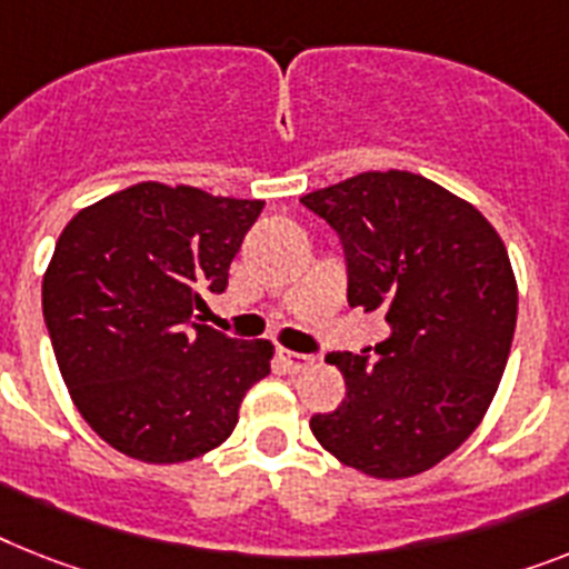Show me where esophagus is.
Masks as SVG:
<instances>
[{"mask_svg": "<svg viewBox=\"0 0 569 569\" xmlns=\"http://www.w3.org/2000/svg\"><path fill=\"white\" fill-rule=\"evenodd\" d=\"M276 358H279V363L284 366L288 372H302V369L313 366L311 355H299V351H290V349H279L276 351Z\"/></svg>", "mask_w": 569, "mask_h": 569, "instance_id": "esophagus-1", "label": "esophagus"}]
</instances>
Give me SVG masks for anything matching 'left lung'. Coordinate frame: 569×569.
<instances>
[{
	"instance_id": "obj_1",
	"label": "left lung",
	"mask_w": 569,
	"mask_h": 569,
	"mask_svg": "<svg viewBox=\"0 0 569 569\" xmlns=\"http://www.w3.org/2000/svg\"><path fill=\"white\" fill-rule=\"evenodd\" d=\"M302 206L340 234L351 308L392 328L375 363L328 355L346 398L313 416V436L369 477H416L477 430L503 378L518 322L509 252L471 203L410 171L358 173Z\"/></svg>"
}]
</instances>
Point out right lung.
<instances>
[{"label":"right lung","instance_id":"1","mask_svg":"<svg viewBox=\"0 0 569 569\" xmlns=\"http://www.w3.org/2000/svg\"><path fill=\"white\" fill-rule=\"evenodd\" d=\"M261 200L139 182L74 214L42 276V317L69 396L124 457H203L238 425L273 346L197 319L223 293Z\"/></svg>","mask_w":569,"mask_h":569}]
</instances>
